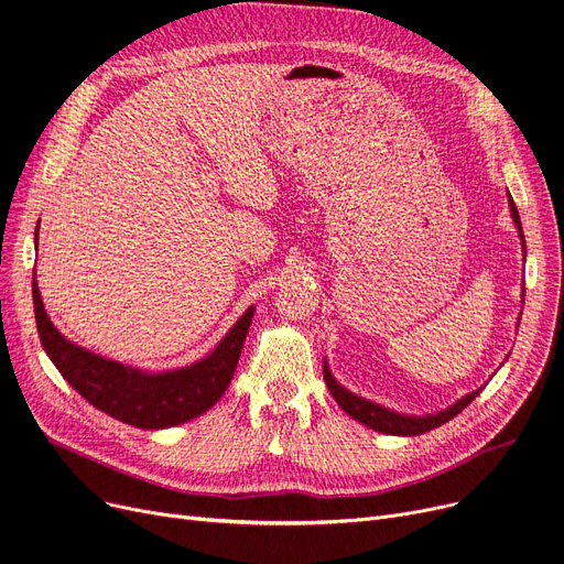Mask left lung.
Masks as SVG:
<instances>
[{
    "instance_id": "obj_1",
    "label": "left lung",
    "mask_w": 564,
    "mask_h": 564,
    "mask_svg": "<svg viewBox=\"0 0 564 564\" xmlns=\"http://www.w3.org/2000/svg\"><path fill=\"white\" fill-rule=\"evenodd\" d=\"M510 210H512V219L517 224L519 229V236L523 240V234H521V221H519V213H517V206L514 202L510 199ZM324 381L333 394V399L337 401V405H340L347 415H351L354 420H358L360 424L379 431V433H388V435H422L426 431H433L442 424H446L448 420H454L458 412H463L478 394L480 390L463 397L458 403H454L452 408H446L442 412H437V415H429V417H408V415H399V412H392L379 403H371L367 399H360L356 394H351L349 390H345L340 383H337L333 377L328 367L324 365Z\"/></svg>"
}]
</instances>
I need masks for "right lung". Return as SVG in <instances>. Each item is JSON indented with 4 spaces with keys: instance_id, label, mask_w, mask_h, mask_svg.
Masks as SVG:
<instances>
[{
    "instance_id": "obj_1",
    "label": "right lung",
    "mask_w": 564,
    "mask_h": 564,
    "mask_svg": "<svg viewBox=\"0 0 564 564\" xmlns=\"http://www.w3.org/2000/svg\"><path fill=\"white\" fill-rule=\"evenodd\" d=\"M31 292L41 345L63 379L97 410L135 429H170L206 412L231 383L253 317L249 308L204 360L174 371L144 373L65 340L45 313L35 276Z\"/></svg>"
}]
</instances>
